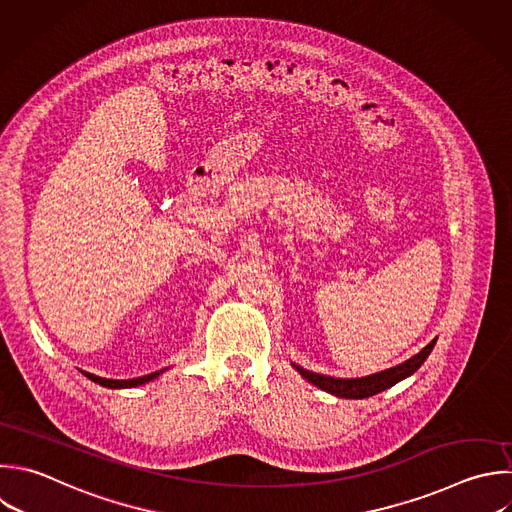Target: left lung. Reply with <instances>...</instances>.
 <instances>
[{
	"label": "left lung",
	"mask_w": 512,
	"mask_h": 512,
	"mask_svg": "<svg viewBox=\"0 0 512 512\" xmlns=\"http://www.w3.org/2000/svg\"><path fill=\"white\" fill-rule=\"evenodd\" d=\"M436 344V338L426 344L418 354H414L412 358H408L406 362L398 364V366H392L388 370H382V372H376V374H370V376H362V378H332V376H324V374H316V372H310V370H304L302 366L298 364H292L310 384L318 386L320 390H326L338 398H368V396H374L390 386H394L396 382L408 378L410 374H414L422 362L428 358V354L432 352Z\"/></svg>",
	"instance_id": "obj_1"
}]
</instances>
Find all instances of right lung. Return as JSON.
<instances>
[{
    "mask_svg": "<svg viewBox=\"0 0 512 512\" xmlns=\"http://www.w3.org/2000/svg\"><path fill=\"white\" fill-rule=\"evenodd\" d=\"M164 372L162 370H156L152 374H146V376H138V378H130V380H112V378H102V376H96V374H90V372H84L92 382H98L100 386H106V388H134V386H140V384H146L154 378H158L160 374Z\"/></svg>",
    "mask_w": 512,
    "mask_h": 512,
    "instance_id": "1",
    "label": "right lung"
}]
</instances>
